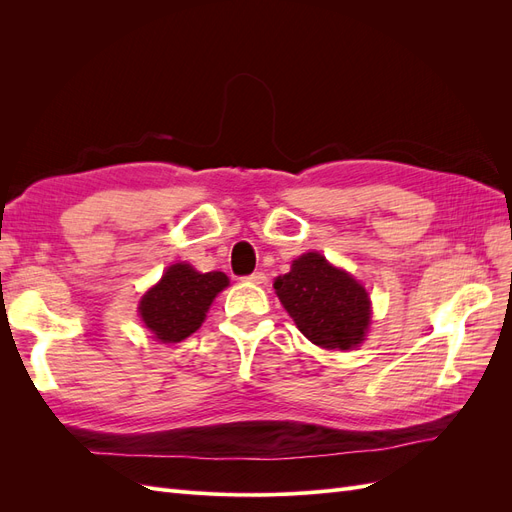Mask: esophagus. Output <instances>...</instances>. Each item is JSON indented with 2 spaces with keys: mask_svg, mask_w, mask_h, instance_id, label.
I'll list each match as a JSON object with an SVG mask.
<instances>
[{
  "mask_svg": "<svg viewBox=\"0 0 512 512\" xmlns=\"http://www.w3.org/2000/svg\"><path fill=\"white\" fill-rule=\"evenodd\" d=\"M243 282H250V284H258V286H260V284L267 282V277H265V273L256 271V273H252V275H245Z\"/></svg>",
  "mask_w": 512,
  "mask_h": 512,
  "instance_id": "34e87169",
  "label": "esophagus"
}]
</instances>
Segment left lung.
Listing matches in <instances>:
<instances>
[{
  "instance_id": "left-lung-1",
  "label": "left lung",
  "mask_w": 512,
  "mask_h": 512,
  "mask_svg": "<svg viewBox=\"0 0 512 512\" xmlns=\"http://www.w3.org/2000/svg\"><path fill=\"white\" fill-rule=\"evenodd\" d=\"M273 288L312 344L350 350L365 339L371 318L367 290L322 254L307 252L292 260L290 271L277 277Z\"/></svg>"
}]
</instances>
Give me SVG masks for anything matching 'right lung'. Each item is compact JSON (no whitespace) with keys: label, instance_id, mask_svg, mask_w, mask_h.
<instances>
[{"label":"right lung","instance_id":"1","mask_svg":"<svg viewBox=\"0 0 512 512\" xmlns=\"http://www.w3.org/2000/svg\"><path fill=\"white\" fill-rule=\"evenodd\" d=\"M226 286L222 271L198 273L188 262H177L143 294L138 312L158 342L177 344L205 322L209 305Z\"/></svg>","mask_w":512,"mask_h":512}]
</instances>
